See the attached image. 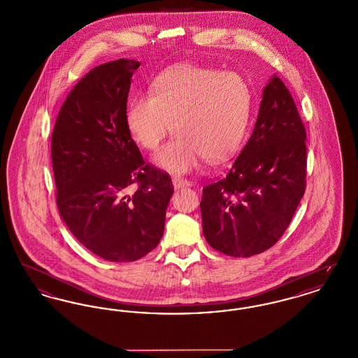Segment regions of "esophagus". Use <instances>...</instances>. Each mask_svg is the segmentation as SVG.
Instances as JSON below:
<instances>
[{"label":"esophagus","instance_id":"obj_1","mask_svg":"<svg viewBox=\"0 0 358 358\" xmlns=\"http://www.w3.org/2000/svg\"><path fill=\"white\" fill-rule=\"evenodd\" d=\"M173 187H176V189L190 187V182L185 180V178H181V177H173Z\"/></svg>","mask_w":358,"mask_h":358}]
</instances>
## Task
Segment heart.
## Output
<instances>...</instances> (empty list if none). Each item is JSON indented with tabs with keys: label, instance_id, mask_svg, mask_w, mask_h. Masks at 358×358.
<instances>
[{
	"label": "heart",
	"instance_id": "obj_1",
	"mask_svg": "<svg viewBox=\"0 0 358 358\" xmlns=\"http://www.w3.org/2000/svg\"><path fill=\"white\" fill-rule=\"evenodd\" d=\"M251 107L250 87L236 72L180 64L154 79L150 95L130 98L124 117L129 134L148 152H155L173 127L177 136L155 157V164L185 174L201 157L220 162L238 152Z\"/></svg>",
	"mask_w": 358,
	"mask_h": 358
}]
</instances>
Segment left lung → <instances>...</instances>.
<instances>
[{"label":"left lung","mask_w":358,"mask_h":358,"mask_svg":"<svg viewBox=\"0 0 358 358\" xmlns=\"http://www.w3.org/2000/svg\"><path fill=\"white\" fill-rule=\"evenodd\" d=\"M306 187V130L287 87L263 88L252 136L232 168L203 189V232L216 251L257 255L282 238Z\"/></svg>","instance_id":"left-lung-1"}]
</instances>
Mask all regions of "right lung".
Wrapping results in <instances>:
<instances>
[{
    "label": "right lung",
    "instance_id": "right-lung-1",
    "mask_svg": "<svg viewBox=\"0 0 358 358\" xmlns=\"http://www.w3.org/2000/svg\"><path fill=\"white\" fill-rule=\"evenodd\" d=\"M139 66L118 59L91 69L69 92L52 133L60 216L87 250L108 262L153 251L174 190L169 174L145 164L126 127Z\"/></svg>",
    "mask_w": 358,
    "mask_h": 358
}]
</instances>
